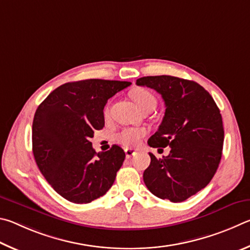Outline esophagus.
<instances>
[{
  "instance_id": "1",
  "label": "esophagus",
  "mask_w": 250,
  "mask_h": 250,
  "mask_svg": "<svg viewBox=\"0 0 250 250\" xmlns=\"http://www.w3.org/2000/svg\"><path fill=\"white\" fill-rule=\"evenodd\" d=\"M136 154V151H135L134 149H130V148H127V149H125V155H126V158L129 159L132 158V157Z\"/></svg>"
}]
</instances>
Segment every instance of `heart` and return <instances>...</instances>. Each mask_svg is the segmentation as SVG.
Wrapping results in <instances>:
<instances>
[{
	"label": "heart",
	"instance_id": "b5f03b06",
	"mask_svg": "<svg viewBox=\"0 0 250 250\" xmlns=\"http://www.w3.org/2000/svg\"><path fill=\"white\" fill-rule=\"evenodd\" d=\"M130 96H132L134 102L137 104V106L141 108L142 111L148 106H156L155 96L152 95L149 91L146 89H143V87H138V89H135L134 91H132ZM108 114H109V104H107L106 107L104 109V115L107 117ZM144 136H145V130L144 129L125 128L124 130H122V132L118 134L117 141L125 146L134 147V146H137L138 144L141 143L142 138Z\"/></svg>",
	"mask_w": 250,
	"mask_h": 250
}]
</instances>
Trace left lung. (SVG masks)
Wrapping results in <instances>:
<instances>
[{
  "mask_svg": "<svg viewBox=\"0 0 250 250\" xmlns=\"http://www.w3.org/2000/svg\"><path fill=\"white\" fill-rule=\"evenodd\" d=\"M137 85L161 94L166 104L163 122L148 139L154 148H171L144 171V182L152 194L182 202L204 189L220 165L224 128L220 108L199 83L171 76L143 77Z\"/></svg>",
  "mask_w": 250,
  "mask_h": 250,
  "instance_id": "obj_1",
  "label": "left lung"
}]
</instances>
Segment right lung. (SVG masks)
I'll list each match as a JSON object with an SVG mask.
<instances>
[{"label": "right lung", "instance_id": "add662e5", "mask_svg": "<svg viewBox=\"0 0 250 250\" xmlns=\"http://www.w3.org/2000/svg\"><path fill=\"white\" fill-rule=\"evenodd\" d=\"M130 84L101 79L68 82L37 107L32 128L35 161L52 189L70 202L90 203L113 186L125 152L113 145L96 154L90 138L103 128L107 100Z\"/></svg>", "mask_w": 250, "mask_h": 250}]
</instances>
